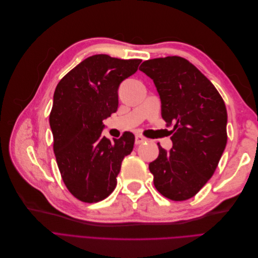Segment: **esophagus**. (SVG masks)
<instances>
[{
    "instance_id": "esophagus-1",
    "label": "esophagus",
    "mask_w": 258,
    "mask_h": 258,
    "mask_svg": "<svg viewBox=\"0 0 258 258\" xmlns=\"http://www.w3.org/2000/svg\"><path fill=\"white\" fill-rule=\"evenodd\" d=\"M145 141H147V139L145 137H143L142 135H137L136 136V144H141Z\"/></svg>"
}]
</instances>
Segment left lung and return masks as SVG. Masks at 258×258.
Listing matches in <instances>:
<instances>
[{
	"mask_svg": "<svg viewBox=\"0 0 258 258\" xmlns=\"http://www.w3.org/2000/svg\"><path fill=\"white\" fill-rule=\"evenodd\" d=\"M140 71L153 80L161 100V116L173 126L170 151L159 143L150 163L154 185L174 201L194 197L213 175L227 143V111L207 77L182 57L146 60Z\"/></svg>",
	"mask_w": 258,
	"mask_h": 258,
	"instance_id": "left-lung-1",
	"label": "left lung"
}]
</instances>
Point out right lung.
<instances>
[{"instance_id":"1","label":"right lung","mask_w":258,"mask_h":258,"mask_svg":"<svg viewBox=\"0 0 258 258\" xmlns=\"http://www.w3.org/2000/svg\"><path fill=\"white\" fill-rule=\"evenodd\" d=\"M142 60L95 54L72 69L56 87L49 115L53 152L69 191L83 202H99L117 184L121 161L135 136L113 141L102 136L103 120L118 107V87Z\"/></svg>"}]
</instances>
